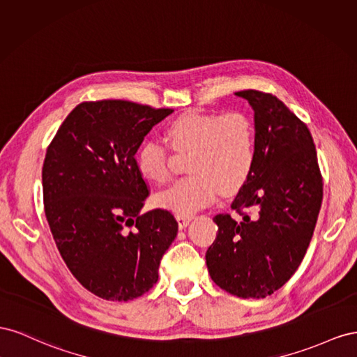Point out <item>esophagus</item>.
<instances>
[{
  "label": "esophagus",
  "mask_w": 357,
  "mask_h": 357,
  "mask_svg": "<svg viewBox=\"0 0 357 357\" xmlns=\"http://www.w3.org/2000/svg\"><path fill=\"white\" fill-rule=\"evenodd\" d=\"M176 220H178V224H179V229H185L187 224L191 220V217L190 215H179V213H176Z\"/></svg>",
  "instance_id": "esophagus-1"
}]
</instances>
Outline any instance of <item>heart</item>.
Returning a JSON list of instances; mask_svg holds the SVG:
<instances>
[{
  "label": "heart",
  "mask_w": 357,
  "mask_h": 357,
  "mask_svg": "<svg viewBox=\"0 0 357 357\" xmlns=\"http://www.w3.org/2000/svg\"><path fill=\"white\" fill-rule=\"evenodd\" d=\"M173 151L190 154L187 178L175 182L155 197L157 205L179 215H190L217 199L230 196L245 184L256 160V133L243 112L203 114L190 110L166 128ZM137 170L154 184L170 179L169 149L157 140H146L137 151Z\"/></svg>",
  "instance_id": "obj_1"
}]
</instances>
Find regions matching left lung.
<instances>
[{
	"mask_svg": "<svg viewBox=\"0 0 357 357\" xmlns=\"http://www.w3.org/2000/svg\"><path fill=\"white\" fill-rule=\"evenodd\" d=\"M256 122V160L230 213H218L206 251L212 281L238 298H266L296 272L323 200V176L311 131L271 93L243 89Z\"/></svg>",
	"mask_w": 357,
	"mask_h": 357,
	"instance_id": "8db88e82",
	"label": "left lung"
}]
</instances>
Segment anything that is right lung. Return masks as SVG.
Masks as SVG:
<instances>
[{"mask_svg":"<svg viewBox=\"0 0 357 357\" xmlns=\"http://www.w3.org/2000/svg\"><path fill=\"white\" fill-rule=\"evenodd\" d=\"M172 112L127 100L84 101L46 149L42 179L50 231L73 277L101 299L126 302L154 287L176 238L170 211L140 213L149 185L135 157Z\"/></svg>","mask_w":357,"mask_h":357,"instance_id":"1","label":"right lung"}]
</instances>
